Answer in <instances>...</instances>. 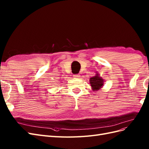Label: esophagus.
<instances>
[{"label": "esophagus", "mask_w": 149, "mask_h": 149, "mask_svg": "<svg viewBox=\"0 0 149 149\" xmlns=\"http://www.w3.org/2000/svg\"><path fill=\"white\" fill-rule=\"evenodd\" d=\"M80 77L79 74H74L73 75V78H79Z\"/></svg>", "instance_id": "esophagus-1"}]
</instances>
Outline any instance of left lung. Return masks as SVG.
Wrapping results in <instances>:
<instances>
[{
    "instance_id": "1",
    "label": "left lung",
    "mask_w": 149,
    "mask_h": 149,
    "mask_svg": "<svg viewBox=\"0 0 149 149\" xmlns=\"http://www.w3.org/2000/svg\"><path fill=\"white\" fill-rule=\"evenodd\" d=\"M96 74L93 77L90 78V84L91 89L93 91H98L103 88L104 84V79L100 76L98 72H96Z\"/></svg>"
}]
</instances>
